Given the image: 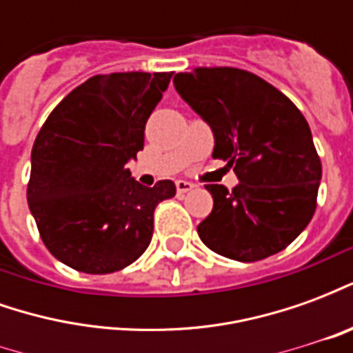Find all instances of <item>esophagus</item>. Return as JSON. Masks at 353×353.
Here are the masks:
<instances>
[{
  "label": "esophagus",
  "instance_id": "obj_1",
  "mask_svg": "<svg viewBox=\"0 0 353 353\" xmlns=\"http://www.w3.org/2000/svg\"><path fill=\"white\" fill-rule=\"evenodd\" d=\"M176 189H177V194H179V196H183V194H187V192H191L192 189H194V183H191V181H185V179H177Z\"/></svg>",
  "mask_w": 353,
  "mask_h": 353
}]
</instances>
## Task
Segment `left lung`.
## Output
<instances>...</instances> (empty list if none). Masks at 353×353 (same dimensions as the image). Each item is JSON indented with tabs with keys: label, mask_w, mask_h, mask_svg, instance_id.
<instances>
[{
	"label": "left lung",
	"mask_w": 353,
	"mask_h": 353,
	"mask_svg": "<svg viewBox=\"0 0 353 353\" xmlns=\"http://www.w3.org/2000/svg\"><path fill=\"white\" fill-rule=\"evenodd\" d=\"M179 96L214 132L212 157L240 183L206 185L214 210L199 225L212 252L253 263L285 250L316 212L321 161L310 126L285 94L238 68L177 73Z\"/></svg>",
	"instance_id": "1"
}]
</instances>
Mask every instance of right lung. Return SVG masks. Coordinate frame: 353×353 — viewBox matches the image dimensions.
<instances>
[{"label":"right lung","mask_w":353,"mask_h":353,"mask_svg":"<svg viewBox=\"0 0 353 353\" xmlns=\"http://www.w3.org/2000/svg\"><path fill=\"white\" fill-rule=\"evenodd\" d=\"M172 73L94 75L52 109L32 147L28 206L43 244L79 272H117L153 236L170 179L143 187L126 162L143 149L145 123Z\"/></svg>","instance_id":"add662e5"}]
</instances>
